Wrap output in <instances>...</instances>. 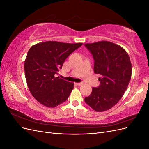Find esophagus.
I'll return each instance as SVG.
<instances>
[{
  "label": "esophagus",
  "mask_w": 149,
  "mask_h": 149,
  "mask_svg": "<svg viewBox=\"0 0 149 149\" xmlns=\"http://www.w3.org/2000/svg\"><path fill=\"white\" fill-rule=\"evenodd\" d=\"M76 84L78 85V86H81V85L83 84V83H76Z\"/></svg>",
  "instance_id": "1"
}]
</instances>
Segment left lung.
Instances as JSON below:
<instances>
[{
	"label": "left lung",
	"mask_w": 149,
	"mask_h": 149,
	"mask_svg": "<svg viewBox=\"0 0 149 149\" xmlns=\"http://www.w3.org/2000/svg\"><path fill=\"white\" fill-rule=\"evenodd\" d=\"M92 54L94 72L101 74L100 85L93 88L85 102L95 111L102 112L115 106L124 95L132 75L127 53L118 45L101 41L84 44Z\"/></svg>",
	"instance_id": "1"
}]
</instances>
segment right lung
Masks as SVG:
<instances>
[{
	"instance_id": "add662e5",
	"label": "right lung",
	"mask_w": 149,
	"mask_h": 149,
	"mask_svg": "<svg viewBox=\"0 0 149 149\" xmlns=\"http://www.w3.org/2000/svg\"><path fill=\"white\" fill-rule=\"evenodd\" d=\"M82 45L48 41L30 48L24 63L25 78L31 94L38 102L55 107L68 98L74 83L55 74L62 68L67 57Z\"/></svg>"
}]
</instances>
